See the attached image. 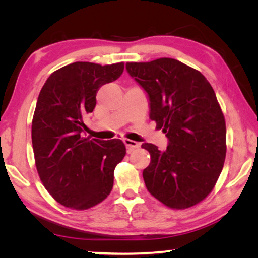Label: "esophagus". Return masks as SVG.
Wrapping results in <instances>:
<instances>
[{"instance_id":"esophagus-1","label":"esophagus","mask_w":258,"mask_h":258,"mask_svg":"<svg viewBox=\"0 0 258 258\" xmlns=\"http://www.w3.org/2000/svg\"><path fill=\"white\" fill-rule=\"evenodd\" d=\"M123 142H124L126 149H128L129 153H130V151H133L134 149H136V148L140 147V143H137V142H135V141H133V140L124 139V140H123Z\"/></svg>"}]
</instances>
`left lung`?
Here are the masks:
<instances>
[{
    "instance_id": "left-lung-1",
    "label": "left lung",
    "mask_w": 258,
    "mask_h": 258,
    "mask_svg": "<svg viewBox=\"0 0 258 258\" xmlns=\"http://www.w3.org/2000/svg\"><path fill=\"white\" fill-rule=\"evenodd\" d=\"M125 67L149 96L150 119L169 140L165 151L142 144L150 154L143 170L148 191L171 209L196 206L214 189L227 154L225 119L213 87L174 58Z\"/></svg>"
}]
</instances>
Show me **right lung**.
Masks as SVG:
<instances>
[{"label":"right lung","mask_w":258,"mask_h":258,"mask_svg":"<svg viewBox=\"0 0 258 258\" xmlns=\"http://www.w3.org/2000/svg\"><path fill=\"white\" fill-rule=\"evenodd\" d=\"M123 69V62H74L52 73L38 95L31 123L35 164L48 192L70 209H89L107 199L116 165L125 156L121 140L82 136L98 89Z\"/></svg>","instance_id":"1"}]
</instances>
